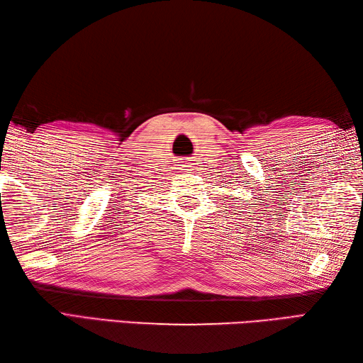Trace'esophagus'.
<instances>
[{"label":"esophagus","mask_w":363,"mask_h":363,"mask_svg":"<svg viewBox=\"0 0 363 363\" xmlns=\"http://www.w3.org/2000/svg\"><path fill=\"white\" fill-rule=\"evenodd\" d=\"M182 167H184L182 169H187V168H190V164H187V162H186V164H184Z\"/></svg>","instance_id":"34e87169"}]
</instances>
